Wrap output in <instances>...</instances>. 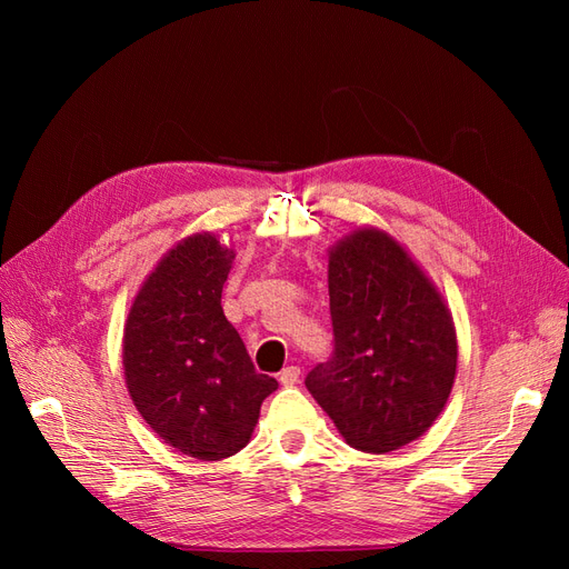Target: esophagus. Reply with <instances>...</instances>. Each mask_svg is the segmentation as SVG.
I'll list each match as a JSON object with an SVG mask.
<instances>
[{"mask_svg": "<svg viewBox=\"0 0 569 569\" xmlns=\"http://www.w3.org/2000/svg\"><path fill=\"white\" fill-rule=\"evenodd\" d=\"M299 375H301V370H299L297 366H287V368L280 372L278 380H280L282 387H295V385L299 382Z\"/></svg>", "mask_w": 569, "mask_h": 569, "instance_id": "1", "label": "esophagus"}]
</instances>
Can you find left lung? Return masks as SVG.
Wrapping results in <instances>:
<instances>
[{"instance_id": "1", "label": "left lung", "mask_w": 569, "mask_h": 569, "mask_svg": "<svg viewBox=\"0 0 569 569\" xmlns=\"http://www.w3.org/2000/svg\"><path fill=\"white\" fill-rule=\"evenodd\" d=\"M335 351L306 387L349 446L389 453L425 435L456 377L449 308L416 261L380 230H356L330 251Z\"/></svg>"}]
</instances>
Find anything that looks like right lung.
<instances>
[{
    "label": "right lung",
    "instance_id": "add662e5",
    "mask_svg": "<svg viewBox=\"0 0 569 569\" xmlns=\"http://www.w3.org/2000/svg\"><path fill=\"white\" fill-rule=\"evenodd\" d=\"M232 258L213 234L187 237L142 284L123 337L126 382L140 416L168 446L199 460L242 451L263 399L278 389L256 372L222 313Z\"/></svg>",
    "mask_w": 569,
    "mask_h": 569
}]
</instances>
